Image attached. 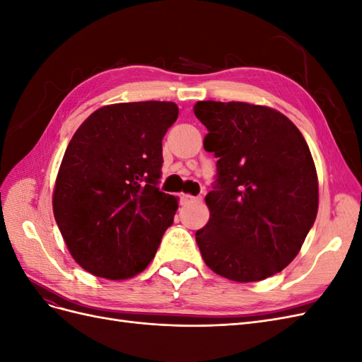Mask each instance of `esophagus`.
Listing matches in <instances>:
<instances>
[{
	"label": "esophagus",
	"mask_w": 362,
	"mask_h": 362,
	"mask_svg": "<svg viewBox=\"0 0 362 362\" xmlns=\"http://www.w3.org/2000/svg\"><path fill=\"white\" fill-rule=\"evenodd\" d=\"M196 201H201V198H194V196L190 194H181V202L182 204H190V202H196Z\"/></svg>",
	"instance_id": "1"
}]
</instances>
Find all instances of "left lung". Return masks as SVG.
I'll use <instances>...</instances> for the list:
<instances>
[{
    "label": "left lung",
    "mask_w": 362,
    "mask_h": 362,
    "mask_svg": "<svg viewBox=\"0 0 362 362\" xmlns=\"http://www.w3.org/2000/svg\"><path fill=\"white\" fill-rule=\"evenodd\" d=\"M204 148L218 158L205 196L210 221L196 231L205 264L237 282L262 281L286 269L319 208L308 145L288 117L246 103L199 101Z\"/></svg>",
    "instance_id": "1"
}]
</instances>
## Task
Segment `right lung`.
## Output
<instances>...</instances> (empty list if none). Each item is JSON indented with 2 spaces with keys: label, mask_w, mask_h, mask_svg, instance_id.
<instances>
[{
  "label": "right lung",
  "mask_w": 362,
  "mask_h": 362,
  "mask_svg": "<svg viewBox=\"0 0 362 362\" xmlns=\"http://www.w3.org/2000/svg\"><path fill=\"white\" fill-rule=\"evenodd\" d=\"M173 103L101 107L64 152L52 210L72 258L95 276L127 279L148 267L178 199L158 189Z\"/></svg>",
  "instance_id": "1"
}]
</instances>
